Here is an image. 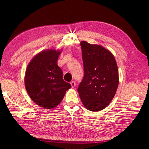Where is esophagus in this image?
Here are the masks:
<instances>
[{
  "label": "esophagus",
  "mask_w": 149,
  "mask_h": 149,
  "mask_svg": "<svg viewBox=\"0 0 149 149\" xmlns=\"http://www.w3.org/2000/svg\"><path fill=\"white\" fill-rule=\"evenodd\" d=\"M70 85H71L72 88H74L75 86V82L74 81H72L70 82Z\"/></svg>",
  "instance_id": "1"
}]
</instances>
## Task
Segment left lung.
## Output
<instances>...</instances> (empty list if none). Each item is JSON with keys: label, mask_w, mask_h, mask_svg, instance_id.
<instances>
[{"label": "left lung", "mask_w": 149, "mask_h": 149, "mask_svg": "<svg viewBox=\"0 0 149 149\" xmlns=\"http://www.w3.org/2000/svg\"><path fill=\"white\" fill-rule=\"evenodd\" d=\"M84 77L78 92L83 105L91 111L107 107L118 88V67L113 54L103 46L80 43Z\"/></svg>", "instance_id": "8db88e82"}]
</instances>
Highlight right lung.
I'll use <instances>...</instances> for the list:
<instances>
[{
	"instance_id": "add662e5",
	"label": "right lung",
	"mask_w": 149,
	"mask_h": 149,
	"mask_svg": "<svg viewBox=\"0 0 149 149\" xmlns=\"http://www.w3.org/2000/svg\"><path fill=\"white\" fill-rule=\"evenodd\" d=\"M60 52L46 50L37 54L27 66L25 84L30 98L38 106L51 109L63 98L71 88L63 79L62 70L57 65Z\"/></svg>"
}]
</instances>
